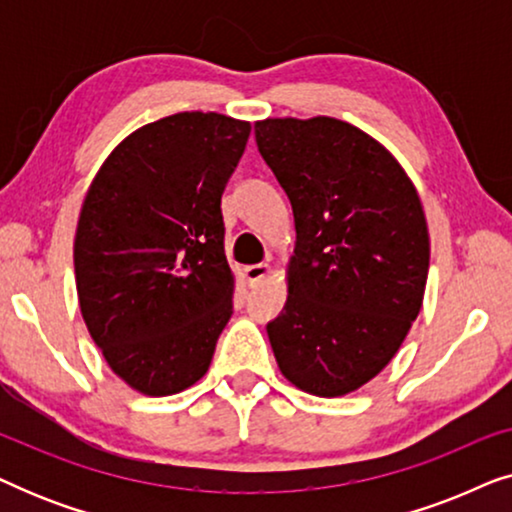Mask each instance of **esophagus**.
Segmentation results:
<instances>
[{
  "label": "esophagus",
  "instance_id": "1",
  "mask_svg": "<svg viewBox=\"0 0 512 512\" xmlns=\"http://www.w3.org/2000/svg\"><path fill=\"white\" fill-rule=\"evenodd\" d=\"M268 275H270V265L268 263L249 265V268L244 270V277H247V284L249 286H258Z\"/></svg>",
  "mask_w": 512,
  "mask_h": 512
}]
</instances>
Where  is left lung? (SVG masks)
Wrapping results in <instances>:
<instances>
[{
  "instance_id": "obj_1",
  "label": "left lung",
  "mask_w": 512,
  "mask_h": 512,
  "mask_svg": "<svg viewBox=\"0 0 512 512\" xmlns=\"http://www.w3.org/2000/svg\"><path fill=\"white\" fill-rule=\"evenodd\" d=\"M254 132L296 223L272 352L298 389L345 396L394 359L422 310V200L377 139L338 118H265Z\"/></svg>"
}]
</instances>
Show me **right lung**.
<instances>
[{"instance_id": "right-lung-1", "label": "right lung", "mask_w": 512, "mask_h": 512, "mask_svg": "<svg viewBox=\"0 0 512 512\" xmlns=\"http://www.w3.org/2000/svg\"><path fill=\"white\" fill-rule=\"evenodd\" d=\"M251 123L181 111L123 139L74 237L76 291L109 368L144 396L193 387L233 314L221 195Z\"/></svg>"}]
</instances>
